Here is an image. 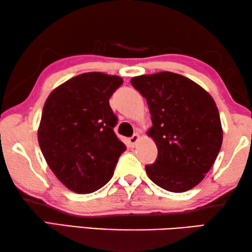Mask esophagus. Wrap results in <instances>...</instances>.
Listing matches in <instances>:
<instances>
[{"mask_svg": "<svg viewBox=\"0 0 252 252\" xmlns=\"http://www.w3.org/2000/svg\"><path fill=\"white\" fill-rule=\"evenodd\" d=\"M139 139H140V135L139 134H133L131 136V138L129 139V144H130V147L131 148H134L135 146H136V143H138V141H139Z\"/></svg>", "mask_w": 252, "mask_h": 252, "instance_id": "obj_1", "label": "esophagus"}]
</instances>
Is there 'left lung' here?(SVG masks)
Masks as SVG:
<instances>
[{
    "label": "left lung",
    "mask_w": 252,
    "mask_h": 252,
    "mask_svg": "<svg viewBox=\"0 0 252 252\" xmlns=\"http://www.w3.org/2000/svg\"><path fill=\"white\" fill-rule=\"evenodd\" d=\"M131 84L146 97L158 157L148 177L170 192H185L202 181L222 144L219 111L212 96L173 72L140 75Z\"/></svg>",
    "instance_id": "1"
}]
</instances>
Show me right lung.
Returning a JSON list of instances; mask_svg holds the SVG:
<instances>
[{
    "instance_id": "right-lung-1",
    "label": "right lung",
    "mask_w": 252,
    "mask_h": 252,
    "mask_svg": "<svg viewBox=\"0 0 252 252\" xmlns=\"http://www.w3.org/2000/svg\"><path fill=\"white\" fill-rule=\"evenodd\" d=\"M118 75L89 72L67 80L46 99L37 139L50 169L76 193L99 190L112 178L126 147L114 133L118 118L109 99Z\"/></svg>"
}]
</instances>
